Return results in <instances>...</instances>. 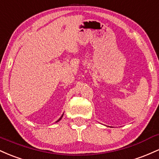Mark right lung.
<instances>
[{
	"label": "right lung",
	"instance_id": "1",
	"mask_svg": "<svg viewBox=\"0 0 159 159\" xmlns=\"http://www.w3.org/2000/svg\"><path fill=\"white\" fill-rule=\"evenodd\" d=\"M63 114H62V116H61V117H60V118H59V119H58V120H57V121L55 122V123H57V122H59V121H60V120H61L62 119V117H63Z\"/></svg>",
	"mask_w": 159,
	"mask_h": 159
}]
</instances>
